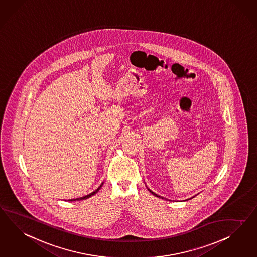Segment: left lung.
<instances>
[{
    "label": "left lung",
    "instance_id": "1",
    "mask_svg": "<svg viewBox=\"0 0 257 257\" xmlns=\"http://www.w3.org/2000/svg\"><path fill=\"white\" fill-rule=\"evenodd\" d=\"M148 188V187H147ZM148 190H149V191H150V192H151V193H152V194H153V195H155V196H157V197H160V198H164V197H162V196H160V195H158V194H155V193H153V191H152V190H150V189H149V188H148ZM194 196H193V197H191V198H189V199H186V200H190V199H192V198H194Z\"/></svg>",
    "mask_w": 257,
    "mask_h": 257
}]
</instances>
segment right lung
<instances>
[{"mask_svg":"<svg viewBox=\"0 0 257 257\" xmlns=\"http://www.w3.org/2000/svg\"><path fill=\"white\" fill-rule=\"evenodd\" d=\"M103 184H104V182H102V183H101V185H100V186H99V187H98L94 192H92L91 194H87V195H85V196L79 197V198H76V199H75V198H74V199H69L68 201H76V200H84V199H88V198H90V196H92V195H94V194H96L98 191L101 189V187L103 186Z\"/></svg>","mask_w":257,"mask_h":257,"instance_id":"obj_1","label":"right lung"}]
</instances>
